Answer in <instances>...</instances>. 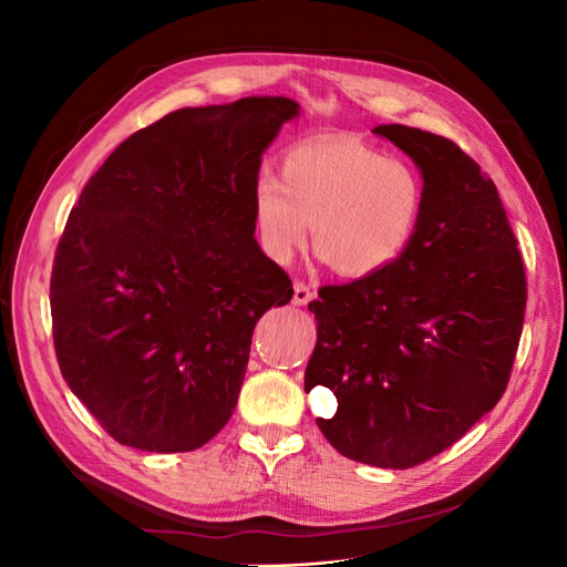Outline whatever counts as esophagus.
I'll use <instances>...</instances> for the list:
<instances>
[{
    "instance_id": "obj_1",
    "label": "esophagus",
    "mask_w": 567,
    "mask_h": 567,
    "mask_svg": "<svg viewBox=\"0 0 567 567\" xmlns=\"http://www.w3.org/2000/svg\"><path fill=\"white\" fill-rule=\"evenodd\" d=\"M310 300H315V290L307 286L305 281H296L293 284V302L296 305H307Z\"/></svg>"
}]
</instances>
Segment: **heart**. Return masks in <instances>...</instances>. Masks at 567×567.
Masks as SVG:
<instances>
[{
  "label": "heart",
  "instance_id": "heart-1",
  "mask_svg": "<svg viewBox=\"0 0 567 567\" xmlns=\"http://www.w3.org/2000/svg\"><path fill=\"white\" fill-rule=\"evenodd\" d=\"M425 208L419 169L354 136H317L290 146L281 179L255 182L252 213L260 244L277 262L312 241L342 277L364 279L411 246Z\"/></svg>",
  "mask_w": 567,
  "mask_h": 567
}]
</instances>
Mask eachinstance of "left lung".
Listing matches in <instances>:
<instances>
[{
    "mask_svg": "<svg viewBox=\"0 0 567 567\" xmlns=\"http://www.w3.org/2000/svg\"><path fill=\"white\" fill-rule=\"evenodd\" d=\"M373 132L421 167L423 217L390 267L319 288L305 390H333L336 416L317 425L342 456L411 468L452 447L502 400L527 279L499 192L468 153L419 127Z\"/></svg>",
    "mask_w": 567,
    "mask_h": 567,
    "instance_id": "1",
    "label": "left lung"
}]
</instances>
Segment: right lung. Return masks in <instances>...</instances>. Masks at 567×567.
Wrapping results in <instances>:
<instances>
[{
    "instance_id": "obj_1",
    "label": "right lung",
    "mask_w": 567,
    "mask_h": 567,
    "mask_svg": "<svg viewBox=\"0 0 567 567\" xmlns=\"http://www.w3.org/2000/svg\"><path fill=\"white\" fill-rule=\"evenodd\" d=\"M298 104L182 109L120 144L68 215L49 284L65 383L132 450L194 452L231 419L257 319L293 298L255 241L262 153Z\"/></svg>"
}]
</instances>
